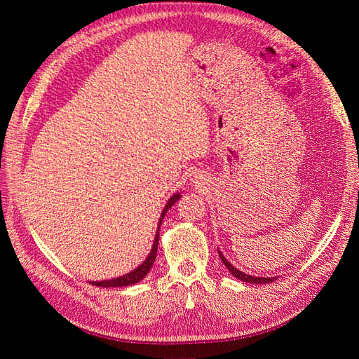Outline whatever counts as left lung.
<instances>
[{
    "label": "left lung",
    "instance_id": "obj_1",
    "mask_svg": "<svg viewBox=\"0 0 359 359\" xmlns=\"http://www.w3.org/2000/svg\"><path fill=\"white\" fill-rule=\"evenodd\" d=\"M217 251H219L220 261L224 262V265L226 266L228 271H230L234 278H238V279H241V280H243V282H248V284H270V282L276 280V276H274V278H269V276L261 278V276H251V274L243 273V271L238 270V269H236V266H233L230 262L226 261L225 256L222 255V251H220V250H217Z\"/></svg>",
    "mask_w": 359,
    "mask_h": 359
}]
</instances>
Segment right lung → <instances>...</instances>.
Segmentation results:
<instances>
[{"mask_svg":"<svg viewBox=\"0 0 359 359\" xmlns=\"http://www.w3.org/2000/svg\"><path fill=\"white\" fill-rule=\"evenodd\" d=\"M182 197L180 193H175L170 197V201L166 202L165 208L162 211V215H160V219H158V225H157V231H156V238H154V242H152V248L149 251L148 257L144 259V261L137 266L135 270L129 271L126 274H123V276H118V278H114V279H108V280H100V282H93V285L95 287H128V285H133V284H137V282H140L147 274L149 273L152 264H154L156 261V255H157V245H158V230H160V225H162V220L166 215V211L170 210L172 205L177 202Z\"/></svg>","mask_w":359,"mask_h":359,"instance_id":"obj_1","label":"right lung"}]
</instances>
